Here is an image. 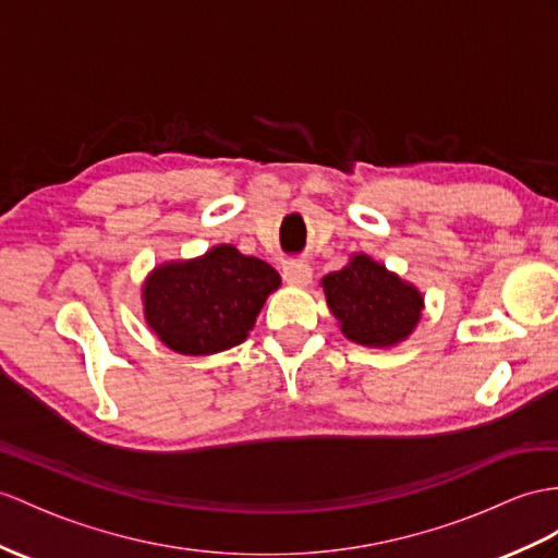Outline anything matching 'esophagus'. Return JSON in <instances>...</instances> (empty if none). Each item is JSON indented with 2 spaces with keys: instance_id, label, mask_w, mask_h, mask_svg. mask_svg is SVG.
Instances as JSON below:
<instances>
[{
  "instance_id": "34e87169",
  "label": "esophagus",
  "mask_w": 558,
  "mask_h": 558,
  "mask_svg": "<svg viewBox=\"0 0 558 558\" xmlns=\"http://www.w3.org/2000/svg\"><path fill=\"white\" fill-rule=\"evenodd\" d=\"M283 281L291 283V287H307L312 281V267L305 263H293L283 267Z\"/></svg>"
}]
</instances>
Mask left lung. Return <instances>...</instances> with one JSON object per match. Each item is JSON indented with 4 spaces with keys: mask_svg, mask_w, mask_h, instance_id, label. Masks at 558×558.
Wrapping results in <instances>:
<instances>
[{
    "mask_svg": "<svg viewBox=\"0 0 558 558\" xmlns=\"http://www.w3.org/2000/svg\"><path fill=\"white\" fill-rule=\"evenodd\" d=\"M322 287L341 331L362 345H396L412 333L424 305L414 287L366 255L326 275Z\"/></svg>",
    "mask_w": 558,
    "mask_h": 558,
    "instance_id": "obj_1",
    "label": "left lung"
}]
</instances>
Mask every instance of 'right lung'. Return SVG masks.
<instances>
[{"label":"right lung","instance_id":"right-lung-1","mask_svg":"<svg viewBox=\"0 0 558 558\" xmlns=\"http://www.w3.org/2000/svg\"><path fill=\"white\" fill-rule=\"evenodd\" d=\"M277 269L217 246L189 263L156 267L144 283V315L158 338L182 355H213L246 341Z\"/></svg>","mask_w":558,"mask_h":558}]
</instances>
